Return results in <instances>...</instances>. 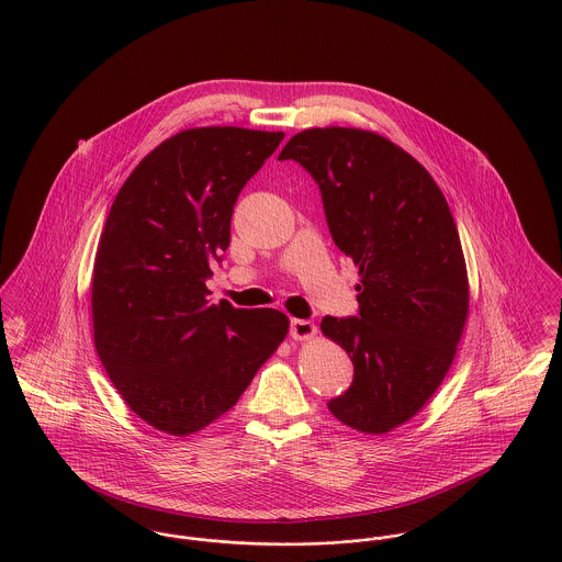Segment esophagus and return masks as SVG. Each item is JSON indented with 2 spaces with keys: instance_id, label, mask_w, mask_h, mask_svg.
Returning a JSON list of instances; mask_svg holds the SVG:
<instances>
[{
  "instance_id": "1",
  "label": "esophagus",
  "mask_w": 562,
  "mask_h": 562,
  "mask_svg": "<svg viewBox=\"0 0 562 562\" xmlns=\"http://www.w3.org/2000/svg\"><path fill=\"white\" fill-rule=\"evenodd\" d=\"M290 335H292V339H296V341H307V339L316 337V324H314V322L294 318V321L290 322Z\"/></svg>"
}]
</instances>
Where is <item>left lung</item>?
<instances>
[{"instance_id":"8db88e82","label":"left lung","mask_w":562,"mask_h":562,"mask_svg":"<svg viewBox=\"0 0 562 562\" xmlns=\"http://www.w3.org/2000/svg\"><path fill=\"white\" fill-rule=\"evenodd\" d=\"M279 160L318 181L326 223L359 268V318L322 321L352 366L350 390L328 411L366 435L417 415L452 368L470 314V281L448 201L430 172L385 136L312 127Z\"/></svg>"}]
</instances>
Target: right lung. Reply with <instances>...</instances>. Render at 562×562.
Masks as SVG:
<instances>
[{
	"mask_svg": "<svg viewBox=\"0 0 562 562\" xmlns=\"http://www.w3.org/2000/svg\"><path fill=\"white\" fill-rule=\"evenodd\" d=\"M283 136L183 130L140 160L110 207L90 288L94 348L125 404L166 435L227 413L290 330L277 310L212 305L205 285L244 183Z\"/></svg>",
	"mask_w": 562,
	"mask_h": 562,
	"instance_id": "obj_1",
	"label": "right lung"
}]
</instances>
